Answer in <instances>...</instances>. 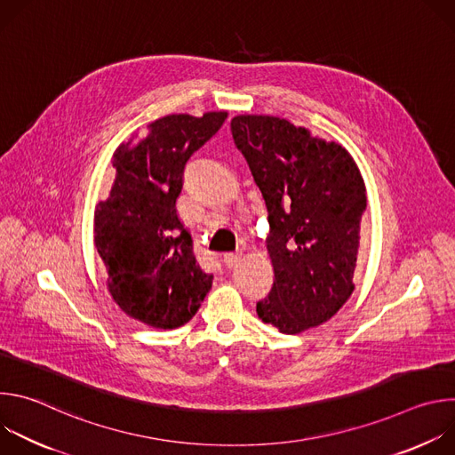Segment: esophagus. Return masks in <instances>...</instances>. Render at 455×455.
<instances>
[{
	"label": "esophagus",
	"mask_w": 455,
	"mask_h": 455,
	"mask_svg": "<svg viewBox=\"0 0 455 455\" xmlns=\"http://www.w3.org/2000/svg\"><path fill=\"white\" fill-rule=\"evenodd\" d=\"M241 257H243V253H241V251L225 253V257H223V263H225V267H227V268H234V267H237V265L241 263Z\"/></svg>",
	"instance_id": "obj_1"
}]
</instances>
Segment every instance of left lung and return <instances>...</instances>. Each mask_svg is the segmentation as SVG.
<instances>
[{"instance_id":"obj_1","label":"left lung","mask_w":455,"mask_h":455,"mask_svg":"<svg viewBox=\"0 0 455 455\" xmlns=\"http://www.w3.org/2000/svg\"><path fill=\"white\" fill-rule=\"evenodd\" d=\"M230 129L268 209L275 281L257 315L284 335L316 328L355 290L367 207L360 169L340 144L286 118L237 115Z\"/></svg>"}]
</instances>
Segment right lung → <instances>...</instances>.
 <instances>
[{"label":"right lung","mask_w":455,"mask_h":455,"mask_svg":"<svg viewBox=\"0 0 455 455\" xmlns=\"http://www.w3.org/2000/svg\"><path fill=\"white\" fill-rule=\"evenodd\" d=\"M227 111L167 115L148 125L139 144L113 153L109 198L95 207V246L116 306L156 330H174L200 309L212 288L176 212L183 169L223 125Z\"/></svg>","instance_id":"1"}]
</instances>
